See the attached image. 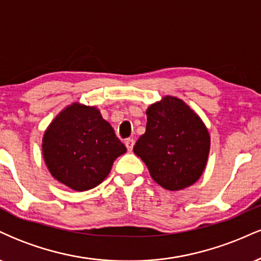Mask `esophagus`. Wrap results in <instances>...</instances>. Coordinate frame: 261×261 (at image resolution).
Here are the masks:
<instances>
[{
	"mask_svg": "<svg viewBox=\"0 0 261 261\" xmlns=\"http://www.w3.org/2000/svg\"><path fill=\"white\" fill-rule=\"evenodd\" d=\"M135 145V141L133 139H126L125 140V146H126L127 151H133Z\"/></svg>",
	"mask_w": 261,
	"mask_h": 261,
	"instance_id": "1",
	"label": "esophagus"
}]
</instances>
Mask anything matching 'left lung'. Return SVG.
Returning <instances> with one entry per match:
<instances>
[{
  "label": "left lung",
  "mask_w": 261,
  "mask_h": 261,
  "mask_svg": "<svg viewBox=\"0 0 261 261\" xmlns=\"http://www.w3.org/2000/svg\"><path fill=\"white\" fill-rule=\"evenodd\" d=\"M146 133L134 147L152 179L167 190H181L197 181L206 167L210 134L200 116L176 97L148 107Z\"/></svg>",
  "instance_id": "1"
}]
</instances>
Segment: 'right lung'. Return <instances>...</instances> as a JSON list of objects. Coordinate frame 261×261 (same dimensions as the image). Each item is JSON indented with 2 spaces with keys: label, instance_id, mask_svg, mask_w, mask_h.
<instances>
[{
  "label": "right lung",
  "instance_id": "obj_1",
  "mask_svg": "<svg viewBox=\"0 0 261 261\" xmlns=\"http://www.w3.org/2000/svg\"><path fill=\"white\" fill-rule=\"evenodd\" d=\"M41 148L54 178L76 191L99 185L114 161L126 152L99 110L80 103L65 108L54 119L45 131Z\"/></svg>",
  "mask_w": 261,
  "mask_h": 261
}]
</instances>
